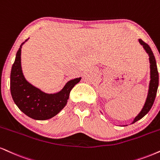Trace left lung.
<instances>
[{
	"label": "left lung",
	"mask_w": 160,
	"mask_h": 160,
	"mask_svg": "<svg viewBox=\"0 0 160 160\" xmlns=\"http://www.w3.org/2000/svg\"><path fill=\"white\" fill-rule=\"evenodd\" d=\"M140 42V44L143 46V48H145L146 52L149 55V59H150V66H151V82H150V86H149V91H148V95L147 100L145 103L142 110L140 112V113L136 117L134 121L132 123H135L137 121L140 120V119L143 118L145 115L147 114L148 112L150 111V109H151L152 106L153 104V102H154L156 95H157V88H158L159 86V73L158 70H157V62H156L155 57L153 55V51L150 46L148 45L147 43H145V42L142 41V39L138 40Z\"/></svg>",
	"instance_id": "left-lung-1"
}]
</instances>
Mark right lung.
Wrapping results in <instances>:
<instances>
[{"instance_id": "1", "label": "right lung", "mask_w": 160, "mask_h": 160, "mask_svg": "<svg viewBox=\"0 0 160 160\" xmlns=\"http://www.w3.org/2000/svg\"><path fill=\"white\" fill-rule=\"evenodd\" d=\"M17 51L10 74V91L12 99L19 109L30 118L47 120L58 114L66 105L71 90L81 78L66 83L58 93L46 94L25 80L21 65V48Z\"/></svg>"}]
</instances>
